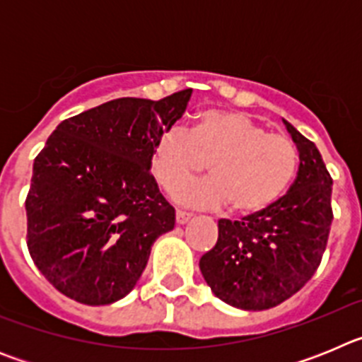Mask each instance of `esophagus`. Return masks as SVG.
Wrapping results in <instances>:
<instances>
[{
  "label": "esophagus",
  "mask_w": 362,
  "mask_h": 362,
  "mask_svg": "<svg viewBox=\"0 0 362 362\" xmlns=\"http://www.w3.org/2000/svg\"><path fill=\"white\" fill-rule=\"evenodd\" d=\"M190 219H192V214L183 212V210H177V212H175V221H177V225H187Z\"/></svg>",
  "instance_id": "34e87169"
}]
</instances>
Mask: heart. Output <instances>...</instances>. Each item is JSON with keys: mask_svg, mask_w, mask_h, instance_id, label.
Segmentation results:
<instances>
[{"mask_svg": "<svg viewBox=\"0 0 362 362\" xmlns=\"http://www.w3.org/2000/svg\"><path fill=\"white\" fill-rule=\"evenodd\" d=\"M297 146L288 136L268 132L250 116L206 110L192 130L170 127L153 145L152 174L159 187L192 209L232 204L238 214L268 209L283 196L297 170ZM211 161L213 177L184 185ZM184 185L183 187L180 185Z\"/></svg>", "mask_w": 362, "mask_h": 362, "instance_id": "b5f03b06", "label": "heart"}]
</instances>
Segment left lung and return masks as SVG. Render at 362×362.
I'll return each mask as SVG.
<instances>
[{"label": "left lung", "mask_w": 362, "mask_h": 362, "mask_svg": "<svg viewBox=\"0 0 362 362\" xmlns=\"http://www.w3.org/2000/svg\"><path fill=\"white\" fill-rule=\"evenodd\" d=\"M286 130L299 170L286 196L241 221L219 219V238L199 268L214 296L241 310H268L290 299L315 274L332 219V177L317 146Z\"/></svg>", "instance_id": "8db88e82"}]
</instances>
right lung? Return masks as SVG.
Returning a JSON list of instances; mask_svg holds the SVG:
<instances>
[{
  "label": "right lung",
  "mask_w": 362,
  "mask_h": 362,
  "mask_svg": "<svg viewBox=\"0 0 362 362\" xmlns=\"http://www.w3.org/2000/svg\"><path fill=\"white\" fill-rule=\"evenodd\" d=\"M192 88L152 101L119 98L57 124L32 168L27 246L54 288L83 305L132 292L175 210L150 174L158 137Z\"/></svg>",
  "instance_id": "add662e5"
}]
</instances>
